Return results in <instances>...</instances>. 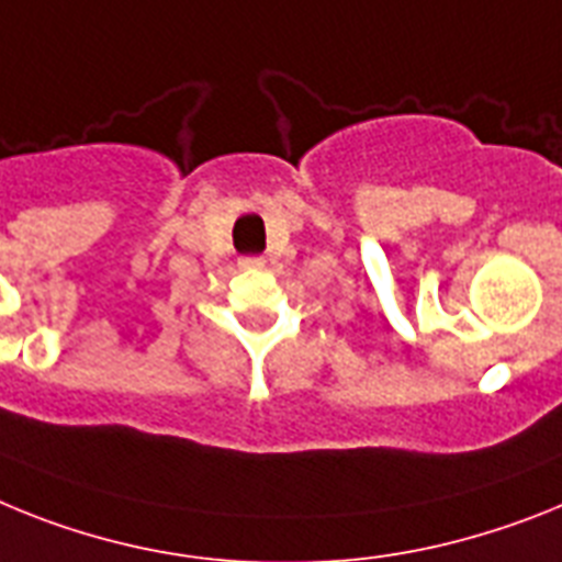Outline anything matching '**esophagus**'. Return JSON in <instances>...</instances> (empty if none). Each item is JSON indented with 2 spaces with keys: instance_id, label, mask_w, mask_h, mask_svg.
Segmentation results:
<instances>
[{
  "instance_id": "obj_1",
  "label": "esophagus",
  "mask_w": 562,
  "mask_h": 562,
  "mask_svg": "<svg viewBox=\"0 0 562 562\" xmlns=\"http://www.w3.org/2000/svg\"><path fill=\"white\" fill-rule=\"evenodd\" d=\"M239 266H243V268H262V266H266V259H262V257H243V259H239Z\"/></svg>"
}]
</instances>
